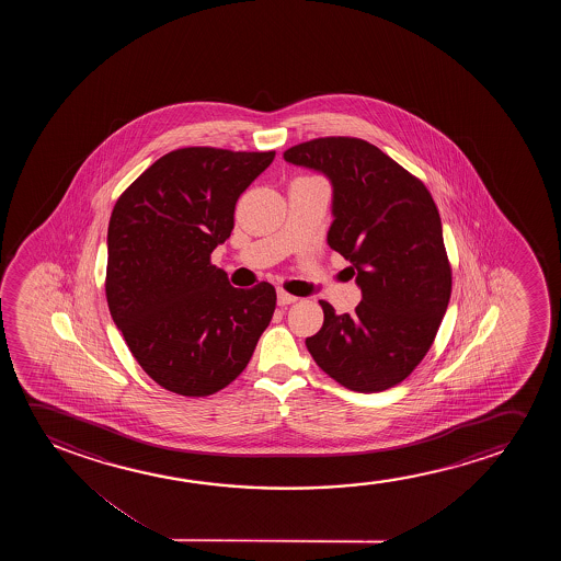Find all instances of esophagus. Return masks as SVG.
<instances>
[{
	"label": "esophagus",
	"mask_w": 561,
	"mask_h": 561,
	"mask_svg": "<svg viewBox=\"0 0 561 561\" xmlns=\"http://www.w3.org/2000/svg\"><path fill=\"white\" fill-rule=\"evenodd\" d=\"M293 302H297L295 295H289V293L284 291V289H277V305H279V307H287V305H293Z\"/></svg>",
	"instance_id": "esophagus-1"
}]
</instances>
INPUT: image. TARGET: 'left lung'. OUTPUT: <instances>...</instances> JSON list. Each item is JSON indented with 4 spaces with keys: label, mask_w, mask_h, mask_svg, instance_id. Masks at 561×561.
<instances>
[{
    "label": "left lung",
    "mask_w": 561,
    "mask_h": 561,
    "mask_svg": "<svg viewBox=\"0 0 561 561\" xmlns=\"http://www.w3.org/2000/svg\"><path fill=\"white\" fill-rule=\"evenodd\" d=\"M284 159L330 178L328 243L362 289L354 314L320 300L323 325L308 353L351 391L391 389L430 351L453 293L437 205L422 180L364 139H310Z\"/></svg>",
    "instance_id": "left-lung-1"
}]
</instances>
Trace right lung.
<instances>
[{"label": "right lung", "instance_id": "add662e5", "mask_svg": "<svg viewBox=\"0 0 561 561\" xmlns=\"http://www.w3.org/2000/svg\"><path fill=\"white\" fill-rule=\"evenodd\" d=\"M276 151L184 147L118 197L105 295L116 328L162 389L208 397L245 369L276 310L268 282L231 287L210 253L230 238L239 195Z\"/></svg>", "mask_w": 561, "mask_h": 561}]
</instances>
